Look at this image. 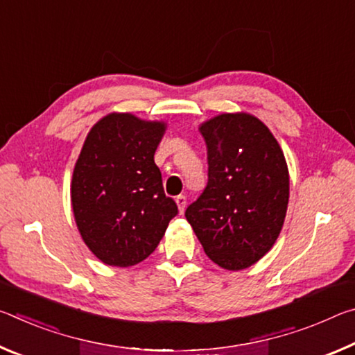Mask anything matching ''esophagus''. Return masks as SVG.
I'll use <instances>...</instances> for the list:
<instances>
[{
    "mask_svg": "<svg viewBox=\"0 0 355 355\" xmlns=\"http://www.w3.org/2000/svg\"><path fill=\"white\" fill-rule=\"evenodd\" d=\"M175 202H177V205H178L180 213H183L184 208H186V197L183 194H180V196L175 197Z\"/></svg>",
    "mask_w": 355,
    "mask_h": 355,
    "instance_id": "esophagus-1",
    "label": "esophagus"
}]
</instances>
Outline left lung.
<instances>
[{"mask_svg":"<svg viewBox=\"0 0 355 355\" xmlns=\"http://www.w3.org/2000/svg\"><path fill=\"white\" fill-rule=\"evenodd\" d=\"M200 133L208 182L184 216L209 260L239 271L268 254L284 225L290 197L285 156L250 114H220Z\"/></svg>","mask_w":355,"mask_h":355,"instance_id":"obj_1","label":"left lung"}]
</instances>
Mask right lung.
<instances>
[{"label": "right lung", "instance_id": "obj_1", "mask_svg": "<svg viewBox=\"0 0 355 355\" xmlns=\"http://www.w3.org/2000/svg\"><path fill=\"white\" fill-rule=\"evenodd\" d=\"M163 135L161 122L110 114L84 141L71 178V207L84 243L110 266L146 260L178 214L153 159Z\"/></svg>", "mask_w": 355, "mask_h": 355}]
</instances>
